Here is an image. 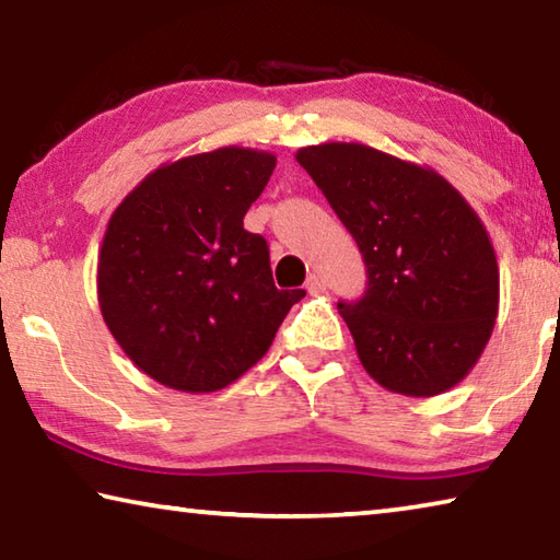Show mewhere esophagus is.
Masks as SVG:
<instances>
[{
	"label": "esophagus",
	"instance_id": "34e87169",
	"mask_svg": "<svg viewBox=\"0 0 560 560\" xmlns=\"http://www.w3.org/2000/svg\"><path fill=\"white\" fill-rule=\"evenodd\" d=\"M306 289H308V293H324L326 291V281H324V277H320V273H311L308 277V281H306Z\"/></svg>",
	"mask_w": 560,
	"mask_h": 560
}]
</instances>
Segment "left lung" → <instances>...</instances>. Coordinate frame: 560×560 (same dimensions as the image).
<instances>
[{"label": "left lung", "mask_w": 560, "mask_h": 560, "mask_svg": "<svg viewBox=\"0 0 560 560\" xmlns=\"http://www.w3.org/2000/svg\"><path fill=\"white\" fill-rule=\"evenodd\" d=\"M368 267L338 303L358 358L385 390L434 397L462 383L494 330L499 264L474 207L438 170L363 143L296 150Z\"/></svg>", "instance_id": "obj_1"}]
</instances>
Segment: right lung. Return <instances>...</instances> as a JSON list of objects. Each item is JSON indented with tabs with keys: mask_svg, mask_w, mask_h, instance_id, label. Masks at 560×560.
Wrapping results in <instances>:
<instances>
[{
	"mask_svg": "<svg viewBox=\"0 0 560 560\" xmlns=\"http://www.w3.org/2000/svg\"><path fill=\"white\" fill-rule=\"evenodd\" d=\"M277 167L224 145L163 163L113 210L98 252V306L132 363L179 393L232 385L267 353L303 289L273 287L269 246L244 214Z\"/></svg>",
	"mask_w": 560,
	"mask_h": 560,
	"instance_id": "right-lung-1",
	"label": "right lung"
}]
</instances>
